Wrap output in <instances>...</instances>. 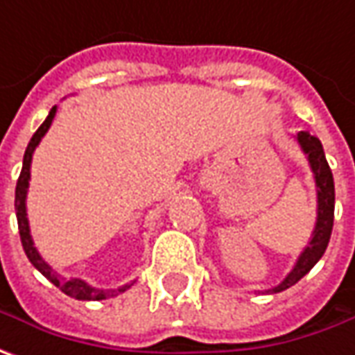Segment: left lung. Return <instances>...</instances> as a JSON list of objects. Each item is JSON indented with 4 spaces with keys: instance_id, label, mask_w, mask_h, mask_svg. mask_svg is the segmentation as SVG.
<instances>
[{
    "instance_id": "8db88e82",
    "label": "left lung",
    "mask_w": 355,
    "mask_h": 355,
    "mask_svg": "<svg viewBox=\"0 0 355 355\" xmlns=\"http://www.w3.org/2000/svg\"><path fill=\"white\" fill-rule=\"evenodd\" d=\"M297 139H299L302 151L309 155V163L314 173L316 189H318V218H316V227H314L312 239L309 241L306 250L300 253L295 269L271 293H281L285 288L293 287L311 271L328 248V241L332 236V226H334V178H332V171L326 161L322 143L318 137L311 135L309 131H300Z\"/></svg>"
}]
</instances>
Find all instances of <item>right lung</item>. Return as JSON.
<instances>
[{
	"label": "right lung",
	"mask_w": 355,
	"mask_h": 355,
	"mask_svg": "<svg viewBox=\"0 0 355 355\" xmlns=\"http://www.w3.org/2000/svg\"><path fill=\"white\" fill-rule=\"evenodd\" d=\"M56 114V105L49 112V116L43 121V125L35 131V135L29 141V145H27V149H25V157H23V168H21V175L17 178V189H15V212H17V226H19V236H21V243H23V250L27 253V257H29V261L43 273L55 287H58L64 295L68 297H72V299H78V300H102V299H110V297H116L117 293H123V291H128L131 287V283L129 285H123L121 288H117V291H102V288H94L90 285H86L84 281H80V279H62L60 275H56L55 271L43 261V257L39 255V251L35 250V245H33V239L31 234H29V222H27V210H25V196H27V187H29V177H31V159H33V151H35V147L39 145V141L43 139V135L49 131L51 128V123H53V117Z\"/></svg>",
	"instance_id": "obj_1"
}]
</instances>
